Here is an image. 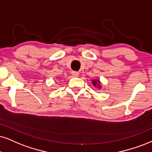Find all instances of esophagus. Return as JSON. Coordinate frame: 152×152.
<instances>
[{
  "instance_id": "obj_1",
  "label": "esophagus",
  "mask_w": 152,
  "mask_h": 152,
  "mask_svg": "<svg viewBox=\"0 0 152 152\" xmlns=\"http://www.w3.org/2000/svg\"><path fill=\"white\" fill-rule=\"evenodd\" d=\"M72 77H77L79 76V73H78L77 72H75V71H72Z\"/></svg>"
}]
</instances>
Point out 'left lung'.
<instances>
[{
    "label": "left lung",
    "instance_id": "obj_1",
    "mask_svg": "<svg viewBox=\"0 0 152 152\" xmlns=\"http://www.w3.org/2000/svg\"><path fill=\"white\" fill-rule=\"evenodd\" d=\"M92 83H93V85L94 86V87H96V86L97 85V86H98L99 88H101L100 82H99V80H92Z\"/></svg>",
    "mask_w": 152,
    "mask_h": 152
}]
</instances>
